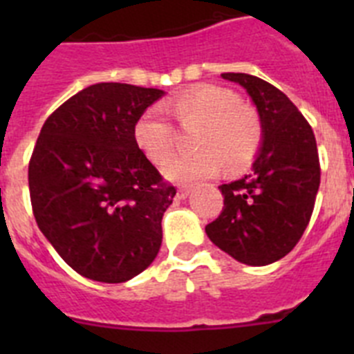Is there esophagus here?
I'll use <instances>...</instances> for the list:
<instances>
[{
    "mask_svg": "<svg viewBox=\"0 0 354 354\" xmlns=\"http://www.w3.org/2000/svg\"><path fill=\"white\" fill-rule=\"evenodd\" d=\"M189 192H192V189H189V187H179V189H177V198L179 200H184V198H187V196H189Z\"/></svg>",
    "mask_w": 354,
    "mask_h": 354,
    "instance_id": "esophagus-1",
    "label": "esophagus"
}]
</instances>
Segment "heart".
Listing matches in <instances>:
<instances>
[{
  "mask_svg": "<svg viewBox=\"0 0 354 354\" xmlns=\"http://www.w3.org/2000/svg\"><path fill=\"white\" fill-rule=\"evenodd\" d=\"M162 109L183 129L196 127L189 154L175 156L162 174L179 184L212 177L223 165L241 170L257 158L264 140V126L257 109L241 104L232 90L216 84H198L175 95ZM134 142L152 162H162L175 143L174 126L158 109H147L134 124Z\"/></svg>",
  "mask_w": 354,
  "mask_h": 354,
  "instance_id": "b5f03b06",
  "label": "heart"
}]
</instances>
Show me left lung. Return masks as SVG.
Masks as SVG:
<instances>
[{"instance_id": "obj_1", "label": "left lung", "mask_w": 354, "mask_h": 354, "mask_svg": "<svg viewBox=\"0 0 354 354\" xmlns=\"http://www.w3.org/2000/svg\"><path fill=\"white\" fill-rule=\"evenodd\" d=\"M221 77L252 97L264 140L252 174L220 186L223 211L205 234L243 264H271L298 245L314 211L321 183L314 131L289 97L268 81L243 72Z\"/></svg>"}]
</instances>
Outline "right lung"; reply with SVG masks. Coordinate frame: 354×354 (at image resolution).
<instances>
[{
	"mask_svg": "<svg viewBox=\"0 0 354 354\" xmlns=\"http://www.w3.org/2000/svg\"><path fill=\"white\" fill-rule=\"evenodd\" d=\"M162 90L97 83L44 122L28 167L33 216L60 257L95 282L147 270L175 196L134 142V124Z\"/></svg>",
	"mask_w": 354,
	"mask_h": 354,
	"instance_id": "1",
	"label": "right lung"
}]
</instances>
